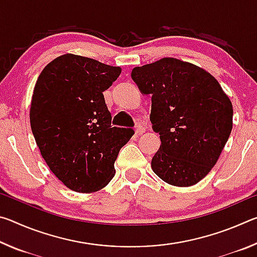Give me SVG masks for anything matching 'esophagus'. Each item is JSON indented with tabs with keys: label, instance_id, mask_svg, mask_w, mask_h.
Here are the masks:
<instances>
[{
	"label": "esophagus",
	"instance_id": "obj_1",
	"mask_svg": "<svg viewBox=\"0 0 257 257\" xmlns=\"http://www.w3.org/2000/svg\"><path fill=\"white\" fill-rule=\"evenodd\" d=\"M135 132H136V135H142L145 133V128L143 127V125H137L136 129H135Z\"/></svg>",
	"mask_w": 257,
	"mask_h": 257
}]
</instances>
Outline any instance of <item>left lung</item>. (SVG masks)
Returning <instances> with one entry per match:
<instances>
[{
	"label": "left lung",
	"instance_id": "1",
	"mask_svg": "<svg viewBox=\"0 0 257 257\" xmlns=\"http://www.w3.org/2000/svg\"><path fill=\"white\" fill-rule=\"evenodd\" d=\"M133 80L152 96L151 122L161 146L155 175L188 187L214 167L232 129V104L214 77L194 64L164 58L133 69Z\"/></svg>",
	"mask_w": 257,
	"mask_h": 257
}]
</instances>
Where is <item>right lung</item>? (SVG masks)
<instances>
[{
  "label": "right lung",
  "instance_id": "obj_1",
  "mask_svg": "<svg viewBox=\"0 0 257 257\" xmlns=\"http://www.w3.org/2000/svg\"><path fill=\"white\" fill-rule=\"evenodd\" d=\"M119 67L64 54L43 69L34 88L30 127L43 159L69 189L92 193L114 177L119 151L133 129L111 125L103 92Z\"/></svg>",
  "mask_w": 257,
  "mask_h": 257
}]
</instances>
